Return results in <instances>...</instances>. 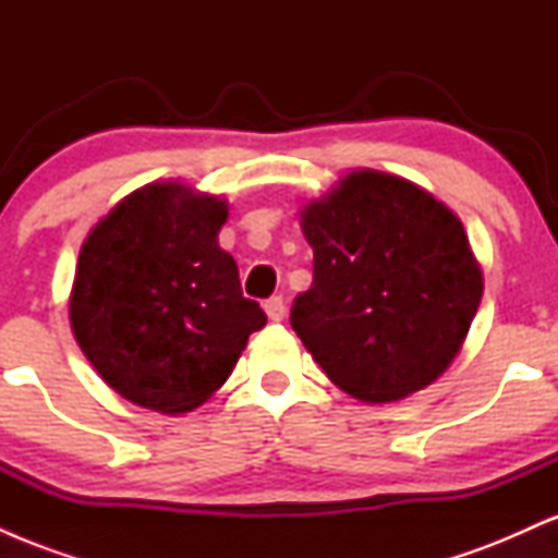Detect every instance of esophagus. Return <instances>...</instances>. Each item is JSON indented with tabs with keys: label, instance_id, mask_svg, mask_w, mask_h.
Listing matches in <instances>:
<instances>
[{
	"label": "esophagus",
	"instance_id": "1",
	"mask_svg": "<svg viewBox=\"0 0 558 558\" xmlns=\"http://www.w3.org/2000/svg\"><path fill=\"white\" fill-rule=\"evenodd\" d=\"M265 312H267V317L272 319V323H280V319L286 317V304H283V299H280V296L267 299V301H265Z\"/></svg>",
	"mask_w": 558,
	"mask_h": 558
}]
</instances>
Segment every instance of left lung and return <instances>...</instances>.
<instances>
[{"mask_svg":"<svg viewBox=\"0 0 558 558\" xmlns=\"http://www.w3.org/2000/svg\"><path fill=\"white\" fill-rule=\"evenodd\" d=\"M315 283L291 325L325 375L364 403L438 380L462 351L483 299L462 220L430 191L351 170L299 215Z\"/></svg>","mask_w":558,"mask_h":558,"instance_id":"left-lung-1","label":"left lung"}]
</instances>
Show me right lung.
<instances>
[{
	"label": "right lung",
	"instance_id": "1",
	"mask_svg": "<svg viewBox=\"0 0 558 558\" xmlns=\"http://www.w3.org/2000/svg\"><path fill=\"white\" fill-rule=\"evenodd\" d=\"M228 202L181 181L131 191L88 230L70 328L101 380L159 414L194 412L265 328L217 235Z\"/></svg>",
	"mask_w": 558,
	"mask_h": 558
}]
</instances>
